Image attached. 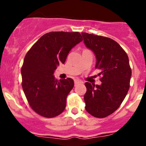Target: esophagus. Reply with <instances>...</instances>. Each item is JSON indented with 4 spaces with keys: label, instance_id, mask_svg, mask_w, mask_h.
I'll return each instance as SVG.
<instances>
[{
    "label": "esophagus",
    "instance_id": "obj_1",
    "mask_svg": "<svg viewBox=\"0 0 146 146\" xmlns=\"http://www.w3.org/2000/svg\"><path fill=\"white\" fill-rule=\"evenodd\" d=\"M74 82H75V86H77V85H78V84L82 83V82H81V81H80V80H75Z\"/></svg>",
    "mask_w": 146,
    "mask_h": 146
}]
</instances>
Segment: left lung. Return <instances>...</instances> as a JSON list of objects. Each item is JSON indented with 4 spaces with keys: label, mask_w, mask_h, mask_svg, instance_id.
<instances>
[{
    "label": "left lung",
    "mask_w": 146,
    "mask_h": 146,
    "mask_svg": "<svg viewBox=\"0 0 146 146\" xmlns=\"http://www.w3.org/2000/svg\"><path fill=\"white\" fill-rule=\"evenodd\" d=\"M84 42L96 57L101 85L85 83L86 111L98 118L111 115L123 101L130 88L132 71L128 55L117 42L106 37L82 33Z\"/></svg>",
    "instance_id": "8db88e82"
}]
</instances>
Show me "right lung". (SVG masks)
<instances>
[{"label":"right lung","instance_id":"1","mask_svg":"<svg viewBox=\"0 0 146 146\" xmlns=\"http://www.w3.org/2000/svg\"><path fill=\"white\" fill-rule=\"evenodd\" d=\"M82 40L79 32L47 33L25 56L21 68L23 89L30 106L41 116L56 117L66 108L74 82L71 78L58 81L53 74L71 48Z\"/></svg>","mask_w":146,"mask_h":146}]
</instances>
